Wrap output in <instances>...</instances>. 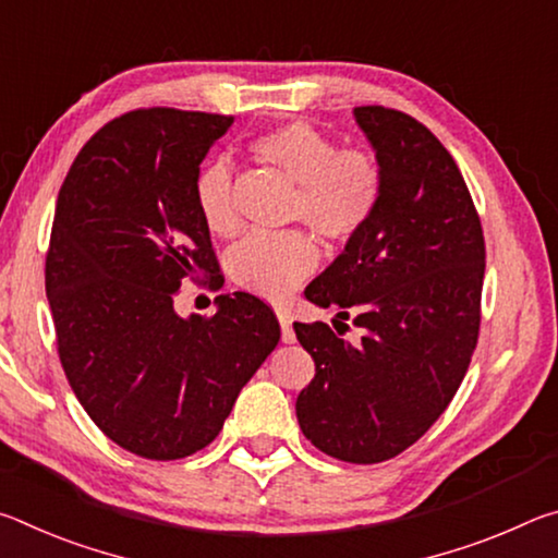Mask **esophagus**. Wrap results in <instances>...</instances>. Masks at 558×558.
Wrapping results in <instances>:
<instances>
[{
    "label": "esophagus",
    "instance_id": "esophagus-1",
    "mask_svg": "<svg viewBox=\"0 0 558 558\" xmlns=\"http://www.w3.org/2000/svg\"><path fill=\"white\" fill-rule=\"evenodd\" d=\"M276 315H278V323H280V329H282V342L292 344V342H295V332H292L290 315L286 313V310H276Z\"/></svg>",
    "mask_w": 558,
    "mask_h": 558
}]
</instances>
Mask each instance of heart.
Instances as JSON below:
<instances>
[{"label": "heart", "instance_id": "obj_1", "mask_svg": "<svg viewBox=\"0 0 558 558\" xmlns=\"http://www.w3.org/2000/svg\"><path fill=\"white\" fill-rule=\"evenodd\" d=\"M251 155L276 167L295 184L292 219L305 221L329 241H349L364 231L379 206L384 172L379 159L359 147L337 149L307 122H288L251 140ZM231 169L214 162L196 179V204L206 229L233 235L241 219L233 204ZM313 235L302 231L251 233L235 245L229 270L245 290L282 298L317 266Z\"/></svg>", "mask_w": 558, "mask_h": 558}]
</instances>
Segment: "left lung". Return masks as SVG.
<instances>
[{
	"label": "left lung",
	"instance_id": "left-lung-1",
	"mask_svg": "<svg viewBox=\"0 0 558 558\" xmlns=\"http://www.w3.org/2000/svg\"><path fill=\"white\" fill-rule=\"evenodd\" d=\"M354 120L381 165V199L305 298L352 315L362 342L295 323L315 359L295 413L315 448L372 465L413 446L456 396L477 344L485 239L456 159L426 125L381 106L354 108Z\"/></svg>",
	"mask_w": 558,
	"mask_h": 558
}]
</instances>
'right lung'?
<instances>
[{"instance_id": "1", "label": "right lung", "mask_w": 558, "mask_h": 558, "mask_svg": "<svg viewBox=\"0 0 558 558\" xmlns=\"http://www.w3.org/2000/svg\"><path fill=\"white\" fill-rule=\"evenodd\" d=\"M231 125L211 112H128L83 145L56 204L46 298L65 379L112 442L147 460L209 446L280 339L248 292L216 298L214 317L174 310L184 278H221L196 179Z\"/></svg>"}]
</instances>
